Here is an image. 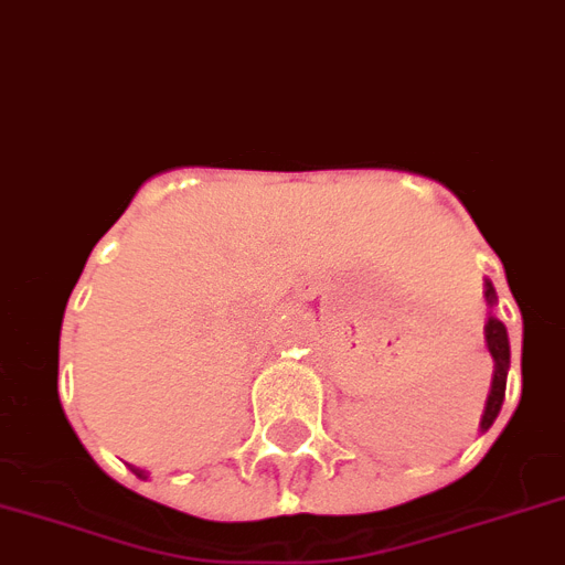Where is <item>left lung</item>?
Returning <instances> with one entry per match:
<instances>
[{
  "instance_id": "1",
  "label": "left lung",
  "mask_w": 565,
  "mask_h": 565,
  "mask_svg": "<svg viewBox=\"0 0 565 565\" xmlns=\"http://www.w3.org/2000/svg\"><path fill=\"white\" fill-rule=\"evenodd\" d=\"M483 297L486 306H489V320H486V349H489L491 360H494V374H491V392L486 397V412L480 417V431H489L491 423L498 420L500 406H503L505 397V377H509V360H512V351H509V334H505V326L494 317V306H498V291L491 286L489 279L483 282Z\"/></svg>"
}]
</instances>
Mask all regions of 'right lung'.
Returning <instances> with one entry per match:
<instances>
[{"label": "right lung", "mask_w": 565, "mask_h": 565, "mask_svg": "<svg viewBox=\"0 0 565 565\" xmlns=\"http://www.w3.org/2000/svg\"><path fill=\"white\" fill-rule=\"evenodd\" d=\"M131 471H134V475H137V477H142V480H145V477H148V471L137 469V466H131Z\"/></svg>", "instance_id": "right-lung-1"}]
</instances>
